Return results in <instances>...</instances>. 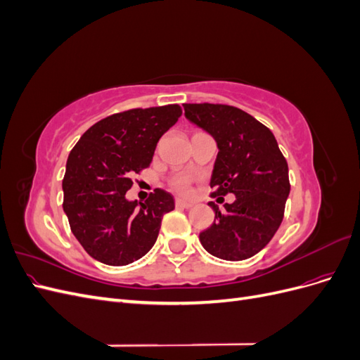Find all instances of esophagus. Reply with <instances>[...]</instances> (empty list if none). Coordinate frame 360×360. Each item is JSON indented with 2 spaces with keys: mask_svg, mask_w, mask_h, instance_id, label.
<instances>
[{
  "mask_svg": "<svg viewBox=\"0 0 360 360\" xmlns=\"http://www.w3.org/2000/svg\"><path fill=\"white\" fill-rule=\"evenodd\" d=\"M176 205H177V207H181V209H191V207L193 205V202H192V201H184V200L177 198V200H176Z\"/></svg>",
  "mask_w": 360,
  "mask_h": 360,
  "instance_id": "esophagus-1",
  "label": "esophagus"
}]
</instances>
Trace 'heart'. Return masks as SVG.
Returning <instances> with one entry per match:
<instances>
[{"mask_svg": "<svg viewBox=\"0 0 360 360\" xmlns=\"http://www.w3.org/2000/svg\"><path fill=\"white\" fill-rule=\"evenodd\" d=\"M169 186L172 191L181 195H188L191 192V177L186 176V174H179V176L171 179Z\"/></svg>", "mask_w": 360, "mask_h": 360, "instance_id": "1", "label": "heart"}]
</instances>
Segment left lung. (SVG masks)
<instances>
[{
	"label": "left lung",
	"instance_id": "8db88e82",
	"mask_svg": "<svg viewBox=\"0 0 360 360\" xmlns=\"http://www.w3.org/2000/svg\"><path fill=\"white\" fill-rule=\"evenodd\" d=\"M184 115L217 143L212 174V198L234 193L219 210L213 201L214 222L200 233L207 252L242 261L254 257L275 236L284 219L290 193L288 163L275 135L252 115L222 103H184Z\"/></svg>",
	"mask_w": 360,
	"mask_h": 360
}]
</instances>
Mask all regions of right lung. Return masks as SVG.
<instances>
[{
    "mask_svg": "<svg viewBox=\"0 0 360 360\" xmlns=\"http://www.w3.org/2000/svg\"><path fill=\"white\" fill-rule=\"evenodd\" d=\"M180 115L177 103L117 112L93 124L72 148L63 209L73 236L94 259L126 266L153 248L163 214L174 210L172 195L156 188L138 205L126 192Z\"/></svg>",
    "mask_w": 360,
    "mask_h": 360,
    "instance_id": "1",
    "label": "right lung"
}]
</instances>
